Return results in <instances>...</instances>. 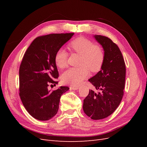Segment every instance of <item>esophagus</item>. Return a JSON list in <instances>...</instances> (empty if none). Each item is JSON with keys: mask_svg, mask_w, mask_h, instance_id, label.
Instances as JSON below:
<instances>
[{"mask_svg": "<svg viewBox=\"0 0 147 147\" xmlns=\"http://www.w3.org/2000/svg\"><path fill=\"white\" fill-rule=\"evenodd\" d=\"M78 89V87H77V86H71V87H70V90H74V91L77 90Z\"/></svg>", "mask_w": 147, "mask_h": 147, "instance_id": "1", "label": "esophagus"}]
</instances>
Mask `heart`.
<instances>
[{"label": "heart", "mask_w": 147, "mask_h": 147, "mask_svg": "<svg viewBox=\"0 0 147 147\" xmlns=\"http://www.w3.org/2000/svg\"><path fill=\"white\" fill-rule=\"evenodd\" d=\"M69 47L70 50L81 56L78 68H70L62 75L61 80L64 84L77 86L86 79L92 72L101 69L104 62V53L102 49L90 40L83 37L75 38L71 42ZM68 53L64 49L57 51L55 56V64L59 69H64L67 65Z\"/></svg>", "instance_id": "b5f03b06"}]
</instances>
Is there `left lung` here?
Here are the masks:
<instances>
[{
    "instance_id": "8db88e82",
    "label": "left lung",
    "mask_w": 147,
    "mask_h": 147,
    "mask_svg": "<svg viewBox=\"0 0 147 147\" xmlns=\"http://www.w3.org/2000/svg\"><path fill=\"white\" fill-rule=\"evenodd\" d=\"M94 38L103 48L104 62L101 70L89 79L100 92L90 90L83 100L84 113L92 119H101L109 117L121 102L125 85L126 66L118 47L109 38L100 35Z\"/></svg>"
}]
</instances>
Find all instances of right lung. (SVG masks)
<instances>
[{
  "label": "right lung",
  "mask_w": 147,
  "mask_h": 147,
  "mask_svg": "<svg viewBox=\"0 0 147 147\" xmlns=\"http://www.w3.org/2000/svg\"><path fill=\"white\" fill-rule=\"evenodd\" d=\"M74 33L52 34L34 40L26 50L19 71L20 96L28 112L34 118L47 121L56 115L61 96L69 90L56 85L59 74L55 62L57 51L72 38Z\"/></svg>",
  "instance_id": "obj_1"
}]
</instances>
